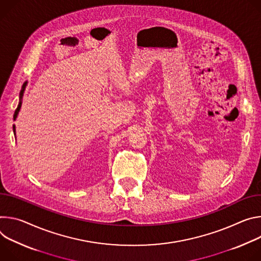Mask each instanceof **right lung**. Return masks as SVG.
I'll return each instance as SVG.
<instances>
[{
  "label": "right lung",
  "instance_id": "1",
  "mask_svg": "<svg viewBox=\"0 0 261 261\" xmlns=\"http://www.w3.org/2000/svg\"><path fill=\"white\" fill-rule=\"evenodd\" d=\"M25 85H27V83H24V84L22 85V87H21V90H20V93H19L20 99H21V97H22V93H23V91H24V87H25ZM20 106H21V101H19V103H18V106H17V108H16V110H15V113H14V119L16 118V116H17V114H18V111H19V109H20ZM13 132L15 133V127H14V125H13Z\"/></svg>",
  "mask_w": 261,
  "mask_h": 261
}]
</instances>
